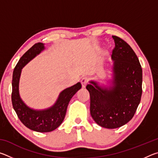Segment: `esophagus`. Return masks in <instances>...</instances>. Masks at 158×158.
I'll use <instances>...</instances> for the list:
<instances>
[{
	"mask_svg": "<svg viewBox=\"0 0 158 158\" xmlns=\"http://www.w3.org/2000/svg\"><path fill=\"white\" fill-rule=\"evenodd\" d=\"M81 83L82 87H83V88H85V85H87L88 78H86V77H84V78H82L81 80Z\"/></svg>",
	"mask_w": 158,
	"mask_h": 158,
	"instance_id": "esophagus-1",
	"label": "esophagus"
}]
</instances>
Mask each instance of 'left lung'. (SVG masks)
Returning a JSON list of instances; mask_svg holds the SVG:
<instances>
[{"mask_svg":"<svg viewBox=\"0 0 158 158\" xmlns=\"http://www.w3.org/2000/svg\"><path fill=\"white\" fill-rule=\"evenodd\" d=\"M112 37L115 47L111 85L103 88L93 81L86 85L90 115L96 123L109 129L121 127L132 118L142 94V69L137 55L123 40Z\"/></svg>","mask_w":158,"mask_h":158,"instance_id":"left-lung-1","label":"left lung"}]
</instances>
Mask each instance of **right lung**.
I'll use <instances>...</instances> for the list:
<instances>
[{
    "instance_id": "1",
    "label": "right lung",
    "mask_w": 158,
    "mask_h": 158,
    "mask_svg": "<svg viewBox=\"0 0 158 158\" xmlns=\"http://www.w3.org/2000/svg\"><path fill=\"white\" fill-rule=\"evenodd\" d=\"M44 49V44L38 42L21 57L13 72L12 82V102L18 118L26 127L38 132H52L62 123L69 101L81 88V83L78 82L73 86L63 90L54 105L44 110H34L26 105L19 93L21 69Z\"/></svg>"
}]
</instances>
